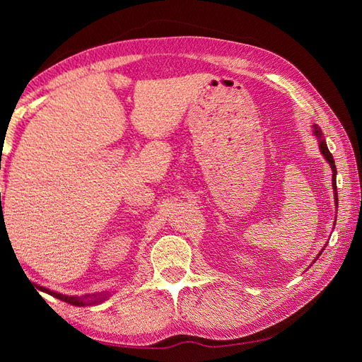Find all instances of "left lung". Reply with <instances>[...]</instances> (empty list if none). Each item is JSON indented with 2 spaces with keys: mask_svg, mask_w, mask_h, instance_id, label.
Returning <instances> with one entry per match:
<instances>
[{
  "mask_svg": "<svg viewBox=\"0 0 362 362\" xmlns=\"http://www.w3.org/2000/svg\"><path fill=\"white\" fill-rule=\"evenodd\" d=\"M314 134L317 136V139L320 140V144H319V146H320V151H322V154L325 156V158L327 160V163L331 164V168H332V187H334V194H335V204H337V201H338V198H337V168H335V161H334V157H332V154L329 152V149H327V146H326V141H325V139L322 137V131H320V128L319 127H314Z\"/></svg>",
  "mask_w": 362,
  "mask_h": 362,
  "instance_id": "8db88e82",
  "label": "left lung"
}]
</instances>
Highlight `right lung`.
<instances>
[{
	"instance_id": "add662e5",
	"label": "right lung",
	"mask_w": 362,
	"mask_h": 362,
	"mask_svg": "<svg viewBox=\"0 0 362 362\" xmlns=\"http://www.w3.org/2000/svg\"><path fill=\"white\" fill-rule=\"evenodd\" d=\"M39 290L42 291H47L49 293L51 296H54V298H57L63 302H68L71 305H76V306H84V305H93V303H98L105 299V296L103 294H92V296H81V298H78V296H64V294H60V293H54V291H49L47 288L43 287H39Z\"/></svg>"
}]
</instances>
